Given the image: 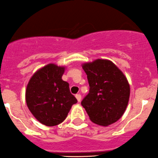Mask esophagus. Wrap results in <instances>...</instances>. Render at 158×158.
<instances>
[{
  "label": "esophagus",
  "mask_w": 158,
  "mask_h": 158,
  "mask_svg": "<svg viewBox=\"0 0 158 158\" xmlns=\"http://www.w3.org/2000/svg\"><path fill=\"white\" fill-rule=\"evenodd\" d=\"M75 97H76V98H77V101H78V102H81V95L80 94H77L75 95Z\"/></svg>",
  "instance_id": "1"
}]
</instances>
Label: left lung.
<instances>
[{"instance_id":"left-lung-1","label":"left lung","mask_w":158,"mask_h":158,"mask_svg":"<svg viewBox=\"0 0 158 158\" xmlns=\"http://www.w3.org/2000/svg\"><path fill=\"white\" fill-rule=\"evenodd\" d=\"M90 89L81 101L90 121L108 126L124 114L130 97V85L118 67L107 60L98 59L83 65Z\"/></svg>"}]
</instances>
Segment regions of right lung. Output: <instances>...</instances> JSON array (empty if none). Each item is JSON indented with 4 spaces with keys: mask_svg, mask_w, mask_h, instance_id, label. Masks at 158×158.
Segmentation results:
<instances>
[{
    "mask_svg": "<svg viewBox=\"0 0 158 158\" xmlns=\"http://www.w3.org/2000/svg\"><path fill=\"white\" fill-rule=\"evenodd\" d=\"M64 68L50 64L32 76L26 90V102L30 111L41 124L52 127L68 116L77 102L71 93L69 84L61 79Z\"/></svg>",
    "mask_w": 158,
    "mask_h": 158,
    "instance_id": "1",
    "label": "right lung"
}]
</instances>
